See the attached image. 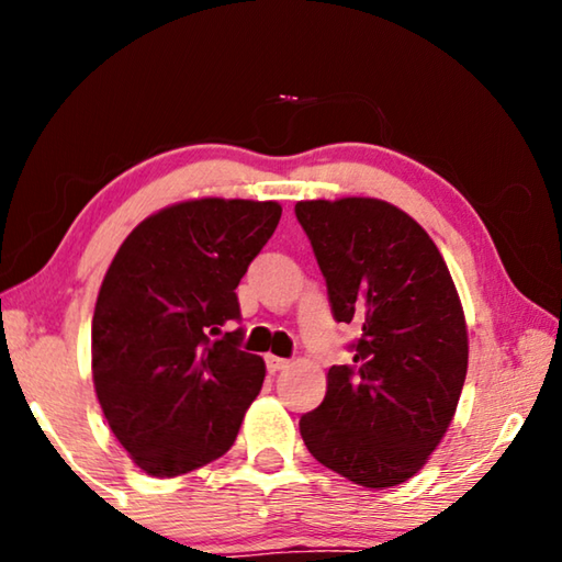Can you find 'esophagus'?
I'll return each mask as SVG.
<instances>
[{"label":"esophagus","mask_w":562,"mask_h":562,"mask_svg":"<svg viewBox=\"0 0 562 562\" xmlns=\"http://www.w3.org/2000/svg\"><path fill=\"white\" fill-rule=\"evenodd\" d=\"M265 364H268V372L274 374V372H282V369H288L290 367V359L268 355V357H265Z\"/></svg>","instance_id":"obj_1"}]
</instances>
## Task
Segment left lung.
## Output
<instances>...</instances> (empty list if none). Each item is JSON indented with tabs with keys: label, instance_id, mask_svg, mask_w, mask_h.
<instances>
[{
	"label": "left lung",
	"instance_id": "left-lung-1",
	"mask_svg": "<svg viewBox=\"0 0 562 562\" xmlns=\"http://www.w3.org/2000/svg\"><path fill=\"white\" fill-rule=\"evenodd\" d=\"M327 280L331 315L357 325L351 367L300 418L315 459L364 488L422 471L453 422L469 369L463 304L439 247L412 215L379 198L300 201Z\"/></svg>",
	"mask_w": 562,
	"mask_h": 562
}]
</instances>
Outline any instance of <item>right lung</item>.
Masks as SVG:
<instances>
[{
	"instance_id": "obj_1",
	"label": "right lung",
	"mask_w": 562,
	"mask_h": 562,
	"mask_svg": "<svg viewBox=\"0 0 562 562\" xmlns=\"http://www.w3.org/2000/svg\"><path fill=\"white\" fill-rule=\"evenodd\" d=\"M278 201L193 198L140 221L103 274L91 374L140 471L173 479L231 449L265 361L237 349L235 288L280 223Z\"/></svg>"
}]
</instances>
